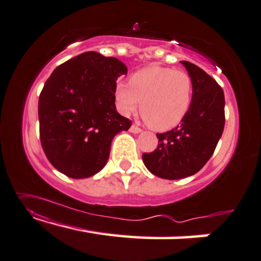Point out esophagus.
<instances>
[{
    "label": "esophagus",
    "mask_w": 261,
    "mask_h": 261,
    "mask_svg": "<svg viewBox=\"0 0 261 261\" xmlns=\"http://www.w3.org/2000/svg\"><path fill=\"white\" fill-rule=\"evenodd\" d=\"M130 131L132 132V134H139V132H142V129L134 124V125H131Z\"/></svg>",
    "instance_id": "34e87169"
}]
</instances>
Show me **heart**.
<instances>
[{"mask_svg":"<svg viewBox=\"0 0 261 261\" xmlns=\"http://www.w3.org/2000/svg\"><path fill=\"white\" fill-rule=\"evenodd\" d=\"M115 95L123 114H131L141 106V114L150 126L169 130L188 115L193 81L184 70L153 64L135 72L130 83L119 82Z\"/></svg>","mask_w":261,"mask_h":261,"instance_id":"heart-1","label":"heart"}]
</instances>
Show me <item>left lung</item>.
Listing matches in <instances>:
<instances>
[{
	"label": "left lung",
	"mask_w": 261,
	"mask_h": 261,
	"mask_svg": "<svg viewBox=\"0 0 261 261\" xmlns=\"http://www.w3.org/2000/svg\"><path fill=\"white\" fill-rule=\"evenodd\" d=\"M193 81L192 103L180 125L157 134L158 146L143 153L147 170L163 179H180L197 173L207 163L223 135L224 91L203 69L181 61Z\"/></svg>",
	"instance_id": "8db88e82"
}]
</instances>
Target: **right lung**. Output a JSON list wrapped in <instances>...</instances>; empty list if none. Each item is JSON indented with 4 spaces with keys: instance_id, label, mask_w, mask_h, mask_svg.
<instances>
[{
    "instance_id": "obj_1",
    "label": "right lung",
    "mask_w": 261,
    "mask_h": 261,
    "mask_svg": "<svg viewBox=\"0 0 261 261\" xmlns=\"http://www.w3.org/2000/svg\"><path fill=\"white\" fill-rule=\"evenodd\" d=\"M127 69L115 57L81 54L58 65L38 98L40 139L56 170L75 179L104 168L111 142L131 120L115 106L116 81Z\"/></svg>"
}]
</instances>
